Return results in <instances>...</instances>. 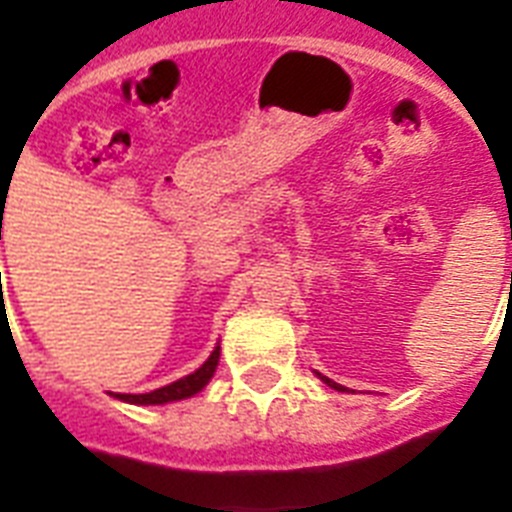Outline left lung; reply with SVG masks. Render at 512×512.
<instances>
[{"mask_svg": "<svg viewBox=\"0 0 512 512\" xmlns=\"http://www.w3.org/2000/svg\"><path fill=\"white\" fill-rule=\"evenodd\" d=\"M324 382H327L329 388H335V390H342V385H337V382H332V380H327V377H324Z\"/></svg>", "mask_w": 512, "mask_h": 512, "instance_id": "8db88e82", "label": "left lung"}]
</instances>
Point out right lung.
Returning a JSON list of instances; mask_svg holds the SVG:
<instances>
[{
  "label": "right lung",
  "mask_w": 512,
  "mask_h": 512,
  "mask_svg": "<svg viewBox=\"0 0 512 512\" xmlns=\"http://www.w3.org/2000/svg\"><path fill=\"white\" fill-rule=\"evenodd\" d=\"M217 358H220V345L212 350V356L204 361V364L196 369L193 374L183 377V380L172 382V385H164L159 390H151V393H116V398L122 401H130V404H167V401H180V398H188L193 393H199L204 385L209 382V377L215 374Z\"/></svg>",
  "instance_id": "1"
}]
</instances>
